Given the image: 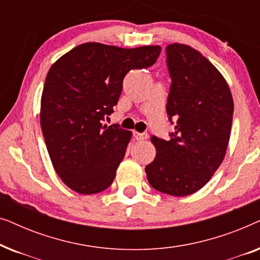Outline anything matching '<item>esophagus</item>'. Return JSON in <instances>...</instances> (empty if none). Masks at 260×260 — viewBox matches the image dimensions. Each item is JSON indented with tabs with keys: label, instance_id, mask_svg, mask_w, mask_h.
Returning <instances> with one entry per match:
<instances>
[{
	"label": "esophagus",
	"instance_id": "34e87169",
	"mask_svg": "<svg viewBox=\"0 0 260 260\" xmlns=\"http://www.w3.org/2000/svg\"><path fill=\"white\" fill-rule=\"evenodd\" d=\"M134 138H135V140H137V141H144V140H147V138H148V134L147 133L140 134V133H137V131H135Z\"/></svg>",
	"mask_w": 260,
	"mask_h": 260
}]
</instances>
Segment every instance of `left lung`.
Wrapping results in <instances>:
<instances>
[{"mask_svg": "<svg viewBox=\"0 0 260 260\" xmlns=\"http://www.w3.org/2000/svg\"><path fill=\"white\" fill-rule=\"evenodd\" d=\"M172 78L167 101L175 133L166 141L151 137L156 157L145 167L149 183L173 197L201 189L221 165L229 145L233 98L222 74L190 46L166 48Z\"/></svg>", "mask_w": 260, "mask_h": 260, "instance_id": "left-lung-1", "label": "left lung"}]
</instances>
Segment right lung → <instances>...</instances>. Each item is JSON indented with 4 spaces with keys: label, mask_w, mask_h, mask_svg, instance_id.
Here are the masks:
<instances>
[{
    "label": "right lung",
    "mask_w": 260,
    "mask_h": 260,
    "mask_svg": "<svg viewBox=\"0 0 260 260\" xmlns=\"http://www.w3.org/2000/svg\"><path fill=\"white\" fill-rule=\"evenodd\" d=\"M159 53V46L86 42L49 69L40 124L54 170L72 190L88 195L111 186L133 134L102 123L113 112L126 73L154 65Z\"/></svg>",
    "instance_id": "right-lung-1"
}]
</instances>
